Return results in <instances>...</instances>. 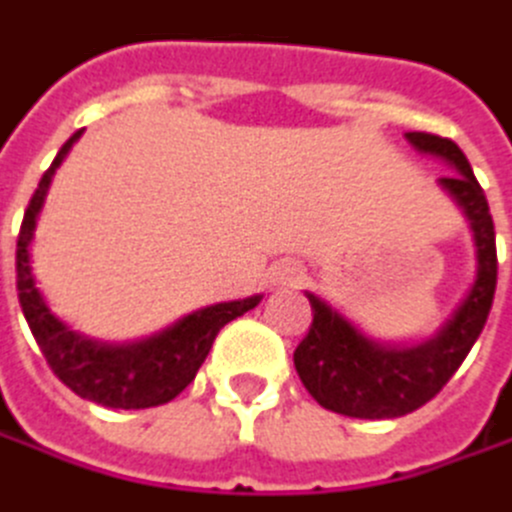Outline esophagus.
Listing matches in <instances>:
<instances>
[{"label":"esophagus","mask_w":512,"mask_h":512,"mask_svg":"<svg viewBox=\"0 0 512 512\" xmlns=\"http://www.w3.org/2000/svg\"><path fill=\"white\" fill-rule=\"evenodd\" d=\"M300 265L297 262H283V265H277L274 268V274H271V283L274 286H291V283H297L300 280Z\"/></svg>","instance_id":"esophagus-1"}]
</instances>
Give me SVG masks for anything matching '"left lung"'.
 I'll use <instances>...</instances> for the list:
<instances>
[{"label": "left lung", "instance_id": "8db88e82", "mask_svg": "<svg viewBox=\"0 0 512 512\" xmlns=\"http://www.w3.org/2000/svg\"><path fill=\"white\" fill-rule=\"evenodd\" d=\"M407 141L421 153L445 159L457 170L451 176H442L439 185L457 200L472 224L478 244V280L454 318L418 348L377 345L351 327L339 312H333L324 300L309 294L312 324L294 351V368L306 392L324 410H333L339 416L398 418L436 398L478 342L495 297V226L472 164L451 138L407 132Z\"/></svg>", "mask_w": 512, "mask_h": 512}]
</instances>
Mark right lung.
<instances>
[{
    "label": "right lung",
    "instance_id": "add662e5",
    "mask_svg": "<svg viewBox=\"0 0 512 512\" xmlns=\"http://www.w3.org/2000/svg\"><path fill=\"white\" fill-rule=\"evenodd\" d=\"M82 132H76L52 161V167L40 176L37 191L29 200L23 215V226L17 235V294L23 315L29 321L34 342L46 356L52 374L73 389L79 398L94 401L111 410H147L173 401L200 371L203 359L212 351L215 336L232 318L250 312L262 297L218 303L200 309L179 324L167 327L164 333L138 342V345H96L91 339L67 330L43 303L40 291L34 288L32 265H29V244H32L37 212L43 206L46 188L52 182L55 167L64 161L67 150Z\"/></svg>",
    "mask_w": 512,
    "mask_h": 512
}]
</instances>
